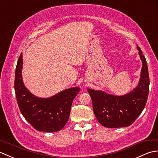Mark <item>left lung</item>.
I'll use <instances>...</instances> for the list:
<instances>
[{
  "label": "left lung",
  "instance_id": "8db88e82",
  "mask_svg": "<svg viewBox=\"0 0 158 158\" xmlns=\"http://www.w3.org/2000/svg\"><path fill=\"white\" fill-rule=\"evenodd\" d=\"M137 50L142 61L138 85L122 96L108 94L103 90L88 89L93 109L98 122L106 128H120L131 125L144 110L149 89L148 64L141 48Z\"/></svg>",
  "mask_w": 158,
  "mask_h": 158
}]
</instances>
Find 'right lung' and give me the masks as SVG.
Wrapping results in <instances>:
<instances>
[{
  "label": "right lung",
  "mask_w": 158,
  "mask_h": 158,
  "mask_svg": "<svg viewBox=\"0 0 158 158\" xmlns=\"http://www.w3.org/2000/svg\"><path fill=\"white\" fill-rule=\"evenodd\" d=\"M22 53L17 61L14 83L21 113L38 131H59L67 123L72 102L80 89L72 87L48 98L36 97L24 85L22 79Z\"/></svg>",
  "instance_id": "add662e5"
}]
</instances>
